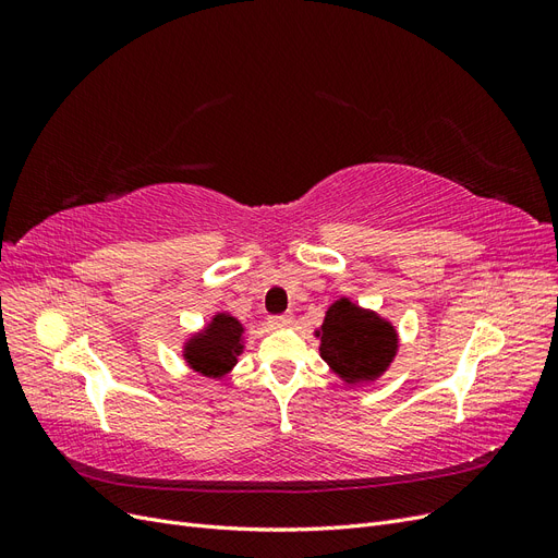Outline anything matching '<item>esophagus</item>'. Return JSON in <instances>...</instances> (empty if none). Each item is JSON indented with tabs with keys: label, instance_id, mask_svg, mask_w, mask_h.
<instances>
[{
	"label": "esophagus",
	"instance_id": "esophagus-1",
	"mask_svg": "<svg viewBox=\"0 0 558 558\" xmlns=\"http://www.w3.org/2000/svg\"><path fill=\"white\" fill-rule=\"evenodd\" d=\"M291 324H293V316L291 314H281V316L269 318V326H272V328H289Z\"/></svg>",
	"mask_w": 558,
	"mask_h": 558
}]
</instances>
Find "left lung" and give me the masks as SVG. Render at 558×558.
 I'll return each mask as SVG.
<instances>
[{"instance_id": "1", "label": "left lung", "mask_w": 558, "mask_h": 558, "mask_svg": "<svg viewBox=\"0 0 558 558\" xmlns=\"http://www.w3.org/2000/svg\"><path fill=\"white\" fill-rule=\"evenodd\" d=\"M314 335L320 359L349 386L379 379L398 353V330L391 320L349 298L332 302Z\"/></svg>"}]
</instances>
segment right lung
<instances>
[{"label":"right lung","instance_id":"1","mask_svg":"<svg viewBox=\"0 0 558 558\" xmlns=\"http://www.w3.org/2000/svg\"><path fill=\"white\" fill-rule=\"evenodd\" d=\"M244 351V326L228 312H216L209 324L183 344V361L193 373L223 379Z\"/></svg>","mask_w":558,"mask_h":558}]
</instances>
